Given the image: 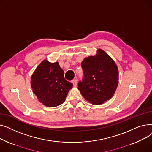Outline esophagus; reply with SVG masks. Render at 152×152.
Listing matches in <instances>:
<instances>
[{"label":"esophagus","instance_id":"1","mask_svg":"<svg viewBox=\"0 0 152 152\" xmlns=\"http://www.w3.org/2000/svg\"><path fill=\"white\" fill-rule=\"evenodd\" d=\"M71 83H73V86L75 87H76L77 86V81L76 80V79H73V80H72Z\"/></svg>","mask_w":152,"mask_h":152}]
</instances>
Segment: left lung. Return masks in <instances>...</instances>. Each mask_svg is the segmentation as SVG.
Segmentation results:
<instances>
[{"label":"left lung","mask_w":152,"mask_h":152,"mask_svg":"<svg viewBox=\"0 0 152 152\" xmlns=\"http://www.w3.org/2000/svg\"><path fill=\"white\" fill-rule=\"evenodd\" d=\"M84 78L78 83L83 97L93 105L102 104L113 96L118 85V68L114 60L102 49L81 62Z\"/></svg>","instance_id":"obj_1"}]
</instances>
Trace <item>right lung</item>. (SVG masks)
<instances>
[{
	"mask_svg": "<svg viewBox=\"0 0 152 152\" xmlns=\"http://www.w3.org/2000/svg\"><path fill=\"white\" fill-rule=\"evenodd\" d=\"M31 86L40 102L47 107H54L65 101L73 84L64 77L58 62L44 60L32 75Z\"/></svg>",
	"mask_w": 152,
	"mask_h": 152,
	"instance_id": "add662e5",
	"label": "right lung"
}]
</instances>
